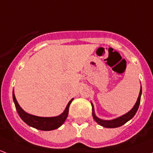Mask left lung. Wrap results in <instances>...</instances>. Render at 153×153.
Here are the masks:
<instances>
[{"label":"left lung","instance_id":"obj_1","mask_svg":"<svg viewBox=\"0 0 153 153\" xmlns=\"http://www.w3.org/2000/svg\"><path fill=\"white\" fill-rule=\"evenodd\" d=\"M141 92H142V89L141 88V90H140V93H139V95H138V100H137L135 106H133V108H132L129 112H128L127 113L125 114L124 115H122V116L119 117V118H117L113 120H110V121H105V120L100 119V118H98V117H96V115H95V112H94V107L92 104V116H93L94 120H95L98 124H100L101 126H104V127H106V128H115V127H118V126H122V125L126 124L128 121H129L131 118H133L134 115H135V113H136L137 110H138V107H139V105H140Z\"/></svg>","mask_w":153,"mask_h":153}]
</instances>
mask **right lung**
Wrapping results in <instances>:
<instances>
[{"label": "right lung", "instance_id": "1", "mask_svg": "<svg viewBox=\"0 0 153 153\" xmlns=\"http://www.w3.org/2000/svg\"><path fill=\"white\" fill-rule=\"evenodd\" d=\"M12 97H13V101L15 103V108L18 112V115L21 117V119L24 121L29 126L35 128V129H40V130L44 131H49L53 130V129H57L60 127L64 123L65 120L67 119L69 113V107L70 105L71 102L73 101V98L68 103L65 110L61 115H58L56 117H50V118H44V117H38L35 115H30L27 113L25 111L22 109V108L19 106L16 98H15V94H14V90L12 92Z\"/></svg>", "mask_w": 153, "mask_h": 153}]
</instances>
